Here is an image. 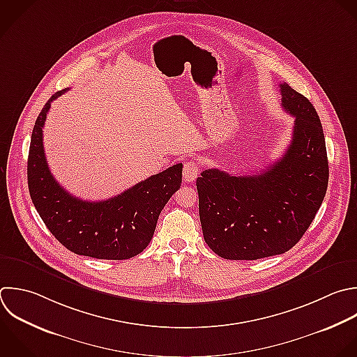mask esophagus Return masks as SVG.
Listing matches in <instances>:
<instances>
[{
    "mask_svg": "<svg viewBox=\"0 0 357 357\" xmlns=\"http://www.w3.org/2000/svg\"><path fill=\"white\" fill-rule=\"evenodd\" d=\"M199 174V166L197 162L194 160H190L187 163H184V167H183V177L187 183H192Z\"/></svg>",
    "mask_w": 357,
    "mask_h": 357,
    "instance_id": "esophagus-1",
    "label": "esophagus"
}]
</instances>
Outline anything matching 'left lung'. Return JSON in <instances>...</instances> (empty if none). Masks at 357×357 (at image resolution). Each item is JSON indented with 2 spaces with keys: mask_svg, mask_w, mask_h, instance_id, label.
Returning <instances> with one entry per match:
<instances>
[{
  "mask_svg": "<svg viewBox=\"0 0 357 357\" xmlns=\"http://www.w3.org/2000/svg\"><path fill=\"white\" fill-rule=\"evenodd\" d=\"M282 107L294 117L283 156L258 174L208 169L197 178L205 243L226 259H259L289 251L305 233L328 187L319 117L307 98L279 85Z\"/></svg>",
  "mask_w": 357,
  "mask_h": 357,
  "instance_id": "8db88e82",
  "label": "left lung"
}]
</instances>
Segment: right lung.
Masks as SVG:
<instances>
[{
    "label": "right lung",
    "mask_w": 357,
    "mask_h": 357,
    "mask_svg": "<svg viewBox=\"0 0 357 357\" xmlns=\"http://www.w3.org/2000/svg\"><path fill=\"white\" fill-rule=\"evenodd\" d=\"M54 93L42 109L32 132L28 185L32 202L52 234L70 251L98 259H128L151 243L158 218L180 188L183 165L177 163L106 201H82L66 191L50 173L43 127Z\"/></svg>",
    "instance_id": "add662e5"
}]
</instances>
